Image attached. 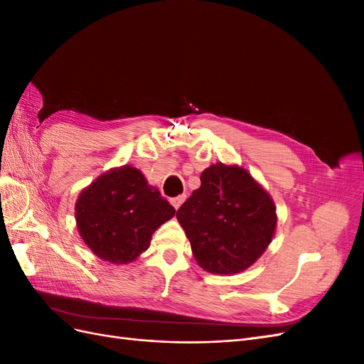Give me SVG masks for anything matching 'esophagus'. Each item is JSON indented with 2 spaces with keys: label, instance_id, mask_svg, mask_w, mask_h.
Returning a JSON list of instances; mask_svg holds the SVG:
<instances>
[{
  "label": "esophagus",
  "instance_id": "esophagus-1",
  "mask_svg": "<svg viewBox=\"0 0 364 364\" xmlns=\"http://www.w3.org/2000/svg\"><path fill=\"white\" fill-rule=\"evenodd\" d=\"M185 200V196H178V197H173V199H170V203L174 206V209H178Z\"/></svg>",
  "mask_w": 364,
  "mask_h": 364
}]
</instances>
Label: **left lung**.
Wrapping results in <instances>:
<instances>
[{
	"label": "left lung",
	"instance_id": "8db88e82",
	"mask_svg": "<svg viewBox=\"0 0 364 364\" xmlns=\"http://www.w3.org/2000/svg\"><path fill=\"white\" fill-rule=\"evenodd\" d=\"M200 182L176 213L194 258L209 273L243 272L262 255L274 234L272 197L237 165H211Z\"/></svg>",
	"mask_w": 364,
	"mask_h": 364
}]
</instances>
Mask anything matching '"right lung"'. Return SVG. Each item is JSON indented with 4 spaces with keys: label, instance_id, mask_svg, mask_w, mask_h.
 <instances>
[{
    "label": "right lung",
    "instance_id": "right-lung-1",
    "mask_svg": "<svg viewBox=\"0 0 364 364\" xmlns=\"http://www.w3.org/2000/svg\"><path fill=\"white\" fill-rule=\"evenodd\" d=\"M176 214L144 174L124 165L102 174L75 203L77 229L98 258L134 261L150 246L155 230Z\"/></svg>",
    "mask_w": 364,
    "mask_h": 364
}]
</instances>
